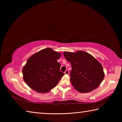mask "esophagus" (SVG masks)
Returning a JSON list of instances; mask_svg holds the SVG:
<instances>
[{"label":"esophagus","mask_w":122,"mask_h":122,"mask_svg":"<svg viewBox=\"0 0 122 122\" xmlns=\"http://www.w3.org/2000/svg\"><path fill=\"white\" fill-rule=\"evenodd\" d=\"M69 71L68 70H66V71H65V74H66V75H69Z\"/></svg>","instance_id":"esophagus-1"}]
</instances>
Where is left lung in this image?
<instances>
[{
    "instance_id": "8db88e82",
    "label": "left lung",
    "mask_w": 122,
    "mask_h": 122,
    "mask_svg": "<svg viewBox=\"0 0 122 122\" xmlns=\"http://www.w3.org/2000/svg\"><path fill=\"white\" fill-rule=\"evenodd\" d=\"M63 55L71 63L70 80L76 90L86 93L98 88L104 73L102 66L94 56L81 51L75 53L65 51Z\"/></svg>"
}]
</instances>
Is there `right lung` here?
I'll use <instances>...</instances> for the list:
<instances>
[{"label": "right lung", "mask_w": 122, "mask_h": 122, "mask_svg": "<svg viewBox=\"0 0 122 122\" xmlns=\"http://www.w3.org/2000/svg\"><path fill=\"white\" fill-rule=\"evenodd\" d=\"M61 55L48 48L32 55L22 68L24 81L38 92H50L65 74L60 71L61 64L57 61Z\"/></svg>", "instance_id": "right-lung-1"}]
</instances>
